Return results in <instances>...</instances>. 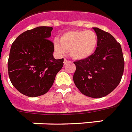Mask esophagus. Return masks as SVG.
Here are the masks:
<instances>
[{
  "label": "esophagus",
  "mask_w": 132,
  "mask_h": 132,
  "mask_svg": "<svg viewBox=\"0 0 132 132\" xmlns=\"http://www.w3.org/2000/svg\"><path fill=\"white\" fill-rule=\"evenodd\" d=\"M70 61H69L67 59H64V62H63V63H64V65H67V63H69Z\"/></svg>",
  "instance_id": "esophagus-1"
}]
</instances>
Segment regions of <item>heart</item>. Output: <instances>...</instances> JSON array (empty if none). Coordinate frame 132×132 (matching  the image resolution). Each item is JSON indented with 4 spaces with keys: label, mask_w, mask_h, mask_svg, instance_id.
Here are the masks:
<instances>
[{
    "label": "heart",
    "mask_w": 132,
    "mask_h": 132,
    "mask_svg": "<svg viewBox=\"0 0 132 132\" xmlns=\"http://www.w3.org/2000/svg\"><path fill=\"white\" fill-rule=\"evenodd\" d=\"M98 44V37L91 30H73L63 32L59 39L54 40L56 50L63 53L68 50L73 59L84 60L94 54Z\"/></svg>",
    "instance_id": "heart-1"
}]
</instances>
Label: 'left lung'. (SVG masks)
Here are the masks:
<instances>
[{
	"label": "left lung",
	"mask_w": 132,
	"mask_h": 132,
	"mask_svg": "<svg viewBox=\"0 0 132 132\" xmlns=\"http://www.w3.org/2000/svg\"><path fill=\"white\" fill-rule=\"evenodd\" d=\"M98 37L97 47L91 56L75 61L73 82L82 94L93 98L107 95L115 89L124 71V59L119 43L112 35L93 28Z\"/></svg>",
	"instance_id": "obj_1"
}]
</instances>
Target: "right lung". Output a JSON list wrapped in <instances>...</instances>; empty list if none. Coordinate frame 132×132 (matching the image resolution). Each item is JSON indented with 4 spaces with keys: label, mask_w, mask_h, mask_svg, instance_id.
<instances>
[{
    "label": "right lung",
    "mask_w": 132,
    "mask_h": 132,
    "mask_svg": "<svg viewBox=\"0 0 132 132\" xmlns=\"http://www.w3.org/2000/svg\"><path fill=\"white\" fill-rule=\"evenodd\" d=\"M53 28L39 26L22 32L11 45L8 71L9 79L19 92L38 97L51 88L62 69L63 59L53 56L54 44L49 39Z\"/></svg>",
    "instance_id": "add662e5"
}]
</instances>
